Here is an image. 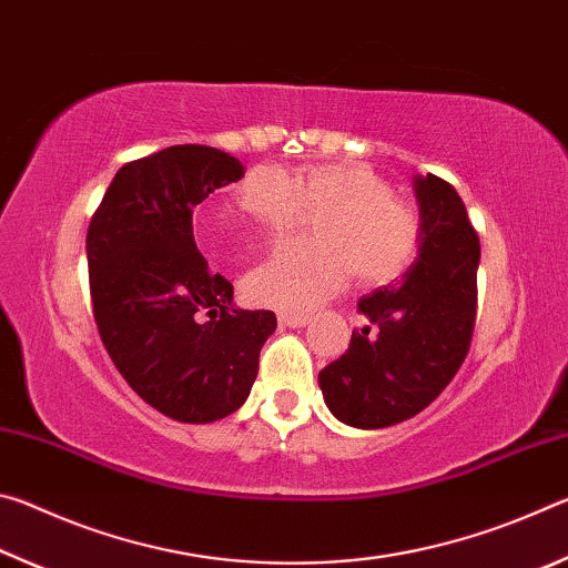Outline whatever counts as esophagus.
Listing matches in <instances>:
<instances>
[{
	"label": "esophagus",
	"mask_w": 568,
	"mask_h": 568,
	"mask_svg": "<svg viewBox=\"0 0 568 568\" xmlns=\"http://www.w3.org/2000/svg\"><path fill=\"white\" fill-rule=\"evenodd\" d=\"M277 321H281V325H285V328H303V325H307V315H293V313H281L277 315Z\"/></svg>",
	"instance_id": "1"
}]
</instances>
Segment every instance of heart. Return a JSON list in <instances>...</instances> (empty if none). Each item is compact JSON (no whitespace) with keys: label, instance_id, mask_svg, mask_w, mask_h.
Segmentation results:
<instances>
[{"label":"heart","instance_id":"b5f03b06","mask_svg":"<svg viewBox=\"0 0 568 568\" xmlns=\"http://www.w3.org/2000/svg\"><path fill=\"white\" fill-rule=\"evenodd\" d=\"M237 213L281 237L315 215L313 243L277 247L243 281L250 303L283 313H307L328 301L353 271L361 283H386L413 263L420 223L396 200L390 182L358 162L307 165L291 178L273 168H255L235 190ZM205 233L215 245H230L233 227L223 210H207Z\"/></svg>","mask_w":568,"mask_h":568}]
</instances>
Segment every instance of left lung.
<instances>
[{
	"instance_id": "left-lung-1",
	"label": "left lung",
	"mask_w": 568,
	"mask_h": 568,
	"mask_svg": "<svg viewBox=\"0 0 568 568\" xmlns=\"http://www.w3.org/2000/svg\"><path fill=\"white\" fill-rule=\"evenodd\" d=\"M420 245L400 283L358 301L363 328L318 376L345 426H396L430 406L464 363L476 323L480 245L464 200L436 175L413 178Z\"/></svg>"
}]
</instances>
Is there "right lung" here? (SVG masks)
Masks as SVG:
<instances>
[{"mask_svg": "<svg viewBox=\"0 0 568 568\" xmlns=\"http://www.w3.org/2000/svg\"><path fill=\"white\" fill-rule=\"evenodd\" d=\"M243 178L223 150L175 145L128 162L88 230L90 293L100 338L142 400L180 423H213L250 396L275 313L233 305L207 271L192 207Z\"/></svg>", "mask_w": 568, "mask_h": 568, "instance_id": "obj_1", "label": "right lung"}]
</instances>
